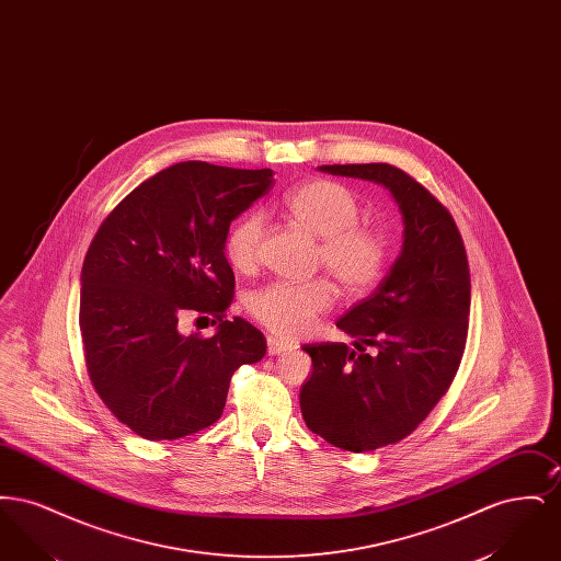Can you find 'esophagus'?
I'll list each match as a JSON object with an SVG mask.
<instances>
[{
    "instance_id": "1",
    "label": "esophagus",
    "mask_w": 561,
    "mask_h": 561,
    "mask_svg": "<svg viewBox=\"0 0 561 561\" xmlns=\"http://www.w3.org/2000/svg\"><path fill=\"white\" fill-rule=\"evenodd\" d=\"M290 348L288 343H284V341H279V339H275V336H268L267 339V351L268 355H279V353H286Z\"/></svg>"
}]
</instances>
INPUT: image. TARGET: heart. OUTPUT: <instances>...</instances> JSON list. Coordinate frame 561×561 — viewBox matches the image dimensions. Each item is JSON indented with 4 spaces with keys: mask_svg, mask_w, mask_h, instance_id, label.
<instances>
[{
    "mask_svg": "<svg viewBox=\"0 0 561 561\" xmlns=\"http://www.w3.org/2000/svg\"><path fill=\"white\" fill-rule=\"evenodd\" d=\"M284 210L305 231L320 238L316 267L328 268L339 286L351 294L368 293L387 263V243L378 229L359 222V199L336 181H311L284 197ZM265 216L256 210L240 216L225 236V256L240 273L261 263ZM336 300V286L328 277L309 282H273L250 294L248 311L271 334L296 339Z\"/></svg>",
    "mask_w": 561,
    "mask_h": 561,
    "instance_id": "obj_1",
    "label": "heart"
}]
</instances>
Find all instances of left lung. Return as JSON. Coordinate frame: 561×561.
Instances as JSON below:
<instances>
[{"label": "left lung", "mask_w": 561, "mask_h": 561, "mask_svg": "<svg viewBox=\"0 0 561 561\" xmlns=\"http://www.w3.org/2000/svg\"><path fill=\"white\" fill-rule=\"evenodd\" d=\"M323 172L380 183L403 216L400 259L336 325L355 339L305 345L313 373L300 389L307 427L347 453L398 444L446 396L471 309L467 250L448 208L391 163H334Z\"/></svg>", "instance_id": "1"}]
</instances>
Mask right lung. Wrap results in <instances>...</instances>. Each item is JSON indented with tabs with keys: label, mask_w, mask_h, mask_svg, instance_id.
<instances>
[{
	"label": "right lung",
	"mask_w": 561,
	"mask_h": 561,
	"mask_svg": "<svg viewBox=\"0 0 561 561\" xmlns=\"http://www.w3.org/2000/svg\"><path fill=\"white\" fill-rule=\"evenodd\" d=\"M273 183L268 168L181 161L99 227L81 267L83 357L99 398L136 435L170 442L210 427L233 373L265 357L261 330L227 320L236 275L222 243ZM188 312L213 314L219 332L183 335Z\"/></svg>",
	"instance_id": "right-lung-1"
}]
</instances>
